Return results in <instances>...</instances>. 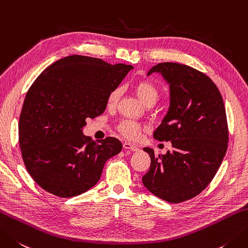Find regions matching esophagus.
Instances as JSON below:
<instances>
[{
  "label": "esophagus",
  "mask_w": 248,
  "mask_h": 248,
  "mask_svg": "<svg viewBox=\"0 0 248 248\" xmlns=\"http://www.w3.org/2000/svg\"><path fill=\"white\" fill-rule=\"evenodd\" d=\"M124 148L128 149V150H133V152H135V150H139V147L137 146V145L130 143V142H124Z\"/></svg>",
  "instance_id": "esophagus-1"
}]
</instances>
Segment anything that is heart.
Here are the masks:
<instances>
[{
    "instance_id": "1",
    "label": "heart",
    "mask_w": 248,
    "mask_h": 248,
    "mask_svg": "<svg viewBox=\"0 0 248 248\" xmlns=\"http://www.w3.org/2000/svg\"><path fill=\"white\" fill-rule=\"evenodd\" d=\"M133 91L135 95L139 98V100L146 106L154 105L159 99L160 95L159 87L149 79H140L137 82H134ZM120 94L121 90L119 87L109 92L108 95V105L109 108H113V106L117 104V102L120 98ZM143 128L144 127L142 124L135 123V121L124 120L119 124L118 131L124 135V137L130 140H135L139 138L140 131H142Z\"/></svg>"
}]
</instances>
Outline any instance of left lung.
<instances>
[{
    "label": "left lung",
    "mask_w": 248,
    "mask_h": 248,
    "mask_svg": "<svg viewBox=\"0 0 248 248\" xmlns=\"http://www.w3.org/2000/svg\"><path fill=\"white\" fill-rule=\"evenodd\" d=\"M159 73L170 85V106L154 138L171 142L173 150L150 156L143 185L156 197L181 203L198 196L214 178L228 147L226 109L210 77L193 67L163 62L147 75Z\"/></svg>",
    "instance_id": "8db88e82"
}]
</instances>
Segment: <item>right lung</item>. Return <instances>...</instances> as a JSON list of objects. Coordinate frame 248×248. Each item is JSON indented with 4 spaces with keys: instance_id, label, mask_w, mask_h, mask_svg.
Listing matches in <instances>:
<instances>
[{
    "instance_id": "obj_1",
    "label": "right lung",
    "mask_w": 248,
    "mask_h": 248,
    "mask_svg": "<svg viewBox=\"0 0 248 248\" xmlns=\"http://www.w3.org/2000/svg\"><path fill=\"white\" fill-rule=\"evenodd\" d=\"M132 69L73 55L52 63L33 82L19 119V145L29 174L44 190L61 198L84 193L121 152L119 140L95 143L82 129L87 118L104 113L108 93Z\"/></svg>"
}]
</instances>
